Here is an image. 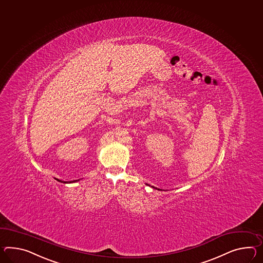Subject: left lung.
Wrapping results in <instances>:
<instances>
[{
	"mask_svg": "<svg viewBox=\"0 0 263 263\" xmlns=\"http://www.w3.org/2000/svg\"><path fill=\"white\" fill-rule=\"evenodd\" d=\"M152 187H153V188H155L154 186H152ZM156 189H157V188H156ZM158 190H160V189H158Z\"/></svg>",
	"mask_w": 263,
	"mask_h": 263,
	"instance_id": "left-lung-1",
	"label": "left lung"
}]
</instances>
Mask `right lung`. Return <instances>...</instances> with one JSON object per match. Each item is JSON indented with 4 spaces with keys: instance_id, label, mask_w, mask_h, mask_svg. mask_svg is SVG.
I'll return each mask as SVG.
<instances>
[{
    "instance_id": "1",
    "label": "right lung",
    "mask_w": 263,
    "mask_h": 263,
    "mask_svg": "<svg viewBox=\"0 0 263 263\" xmlns=\"http://www.w3.org/2000/svg\"><path fill=\"white\" fill-rule=\"evenodd\" d=\"M57 180H58V181H61V182H64V183H68V182H75V181H78V180H73V181H63V180H59V179H57Z\"/></svg>"
}]
</instances>
